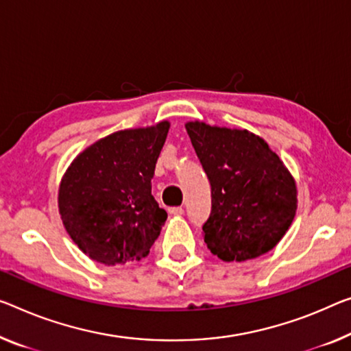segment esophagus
<instances>
[{
    "label": "esophagus",
    "instance_id": "esophagus-1",
    "mask_svg": "<svg viewBox=\"0 0 351 351\" xmlns=\"http://www.w3.org/2000/svg\"><path fill=\"white\" fill-rule=\"evenodd\" d=\"M169 213L172 215V217H180V215H183V208L182 207H171Z\"/></svg>",
    "mask_w": 351,
    "mask_h": 351
}]
</instances>
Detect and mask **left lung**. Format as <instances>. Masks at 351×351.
Returning a JSON list of instances; mask_svg holds the SVG:
<instances>
[{"mask_svg": "<svg viewBox=\"0 0 351 351\" xmlns=\"http://www.w3.org/2000/svg\"><path fill=\"white\" fill-rule=\"evenodd\" d=\"M185 128L212 186L204 241L224 262L271 251L296 213V183L261 136L237 128L188 122Z\"/></svg>", "mask_w": 351, "mask_h": 351, "instance_id": "obj_1", "label": "left lung"}]
</instances>
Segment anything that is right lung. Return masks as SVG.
<instances>
[{"mask_svg":"<svg viewBox=\"0 0 351 351\" xmlns=\"http://www.w3.org/2000/svg\"><path fill=\"white\" fill-rule=\"evenodd\" d=\"M168 132V121L116 132L70 163L59 185V215L93 261H141L158 239L168 213L152 196V177Z\"/></svg>","mask_w":351,"mask_h":351,"instance_id":"1","label":"right lung"}]
</instances>
